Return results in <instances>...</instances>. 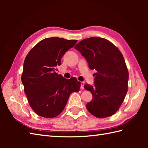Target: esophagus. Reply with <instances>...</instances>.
<instances>
[{"label": "esophagus", "mask_w": 148, "mask_h": 148, "mask_svg": "<svg viewBox=\"0 0 148 148\" xmlns=\"http://www.w3.org/2000/svg\"><path fill=\"white\" fill-rule=\"evenodd\" d=\"M84 82H81V90L84 89Z\"/></svg>", "instance_id": "34e87169"}]
</instances>
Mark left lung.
I'll use <instances>...</instances> for the list:
<instances>
[{
  "label": "left lung",
  "instance_id": "8db88e82",
  "mask_svg": "<svg viewBox=\"0 0 148 148\" xmlns=\"http://www.w3.org/2000/svg\"><path fill=\"white\" fill-rule=\"evenodd\" d=\"M88 64L96 70L94 85L84 84L93 99L86 105L97 118L111 116L117 112L128 91V72L122 53L109 40L101 37L83 39L75 46Z\"/></svg>",
  "mask_w": 148,
  "mask_h": 148
}]
</instances>
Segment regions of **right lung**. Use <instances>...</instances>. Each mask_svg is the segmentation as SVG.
I'll use <instances>...</instances> for the list:
<instances>
[{"instance_id":"1","label":"right lung","mask_w":148,"mask_h":148,"mask_svg":"<svg viewBox=\"0 0 148 148\" xmlns=\"http://www.w3.org/2000/svg\"><path fill=\"white\" fill-rule=\"evenodd\" d=\"M77 40L49 37L40 40L28 53L23 64L21 81L31 108L37 114L51 118L62 112L72 92L81 83L67 79L56 71L61 58Z\"/></svg>"}]
</instances>
